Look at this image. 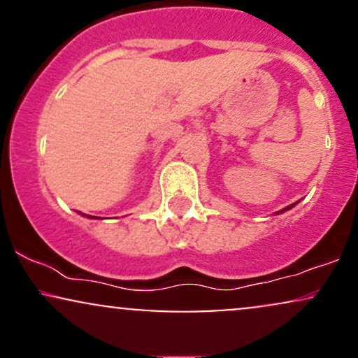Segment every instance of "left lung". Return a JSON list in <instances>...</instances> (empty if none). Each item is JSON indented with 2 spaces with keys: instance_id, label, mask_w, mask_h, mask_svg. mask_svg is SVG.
I'll use <instances>...</instances> for the list:
<instances>
[{
  "instance_id": "obj_1",
  "label": "left lung",
  "mask_w": 358,
  "mask_h": 358,
  "mask_svg": "<svg viewBox=\"0 0 358 358\" xmlns=\"http://www.w3.org/2000/svg\"><path fill=\"white\" fill-rule=\"evenodd\" d=\"M296 203H298V202H296ZM296 203H291V205H287V207H285V208H282V210H279V212H276V215H278V213H282V212L289 210V208H293V207H294V205H296Z\"/></svg>"
}]
</instances>
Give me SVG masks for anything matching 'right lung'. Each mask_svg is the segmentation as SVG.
Masks as SVG:
<instances>
[{
    "mask_svg": "<svg viewBox=\"0 0 358 358\" xmlns=\"http://www.w3.org/2000/svg\"><path fill=\"white\" fill-rule=\"evenodd\" d=\"M82 215H85V213H82ZM89 219H101V217H92V215H87Z\"/></svg>",
    "mask_w": 358,
    "mask_h": 358,
    "instance_id": "add662e5",
    "label": "right lung"
}]
</instances>
